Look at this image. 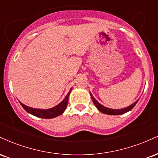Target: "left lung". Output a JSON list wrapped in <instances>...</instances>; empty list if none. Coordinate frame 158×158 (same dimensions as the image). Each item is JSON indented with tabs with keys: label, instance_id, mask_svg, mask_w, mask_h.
<instances>
[{
	"label": "left lung",
	"instance_id": "8db88e82",
	"mask_svg": "<svg viewBox=\"0 0 158 158\" xmlns=\"http://www.w3.org/2000/svg\"><path fill=\"white\" fill-rule=\"evenodd\" d=\"M90 97H91L92 101H93L94 104L95 105V106L97 107V109L99 110L100 112H102V113L108 114V115H119V114H123L126 113V112L131 110L132 108L135 106V105L137 104V102H138V100H139V99L138 100H137L135 102H134L133 104H131V106H128L127 108H122V109H111V108H106V107L103 106L102 105H101L97 100H96L95 98L93 97V95H92L91 94H90Z\"/></svg>",
	"mask_w": 158,
	"mask_h": 158
}]
</instances>
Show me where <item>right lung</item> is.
<instances>
[{
	"mask_svg": "<svg viewBox=\"0 0 158 158\" xmlns=\"http://www.w3.org/2000/svg\"><path fill=\"white\" fill-rule=\"evenodd\" d=\"M71 90L72 88H70V91L68 92V94H67L64 99H63V100L61 101L59 105H57L56 106L53 107V108H49V109H39V108H31V107L25 106L24 104H23V103H21V102H19L20 104L21 105V106L23 108V109L26 110L27 112H28L29 114H32V115L35 116V117H40V118L52 119V118H54V117H58V116L61 115V114L64 113V111L67 108V106H68L69 96H70Z\"/></svg>",
	"mask_w": 158,
	"mask_h": 158,
	"instance_id": "add662e5",
	"label": "right lung"
}]
</instances>
